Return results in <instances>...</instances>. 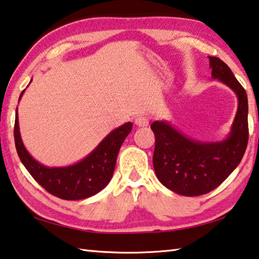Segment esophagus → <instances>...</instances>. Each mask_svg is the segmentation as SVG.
<instances>
[{
    "label": "esophagus",
    "instance_id": "esophagus-1",
    "mask_svg": "<svg viewBox=\"0 0 259 259\" xmlns=\"http://www.w3.org/2000/svg\"><path fill=\"white\" fill-rule=\"evenodd\" d=\"M135 123H136V125L138 126H146L149 125V117L146 116H138L135 119Z\"/></svg>",
    "mask_w": 259,
    "mask_h": 259
}]
</instances>
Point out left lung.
Masks as SVG:
<instances>
[{
  "mask_svg": "<svg viewBox=\"0 0 259 259\" xmlns=\"http://www.w3.org/2000/svg\"><path fill=\"white\" fill-rule=\"evenodd\" d=\"M209 58L211 76L230 87L238 98L237 113L229 136L222 142L191 140L165 121L151 129L156 137L153 167L158 180L185 196H198L215 190L238 166L249 140L248 96L244 88L221 59Z\"/></svg>",
  "mask_w": 259,
  "mask_h": 259,
  "instance_id": "1",
  "label": "left lung"
}]
</instances>
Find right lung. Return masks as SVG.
<instances>
[{"mask_svg": "<svg viewBox=\"0 0 259 259\" xmlns=\"http://www.w3.org/2000/svg\"><path fill=\"white\" fill-rule=\"evenodd\" d=\"M23 93L24 91L19 99L22 98ZM131 129L133 123H124L103 138V141L86 158L79 163L65 167L44 166L30 156L19 134L17 110L14 137L19 159L41 187L57 198L82 200L95 195L109 184L116 165L119 148Z\"/></svg>", "mask_w": 259, "mask_h": 259, "instance_id": "1", "label": "right lung"}]
</instances>
